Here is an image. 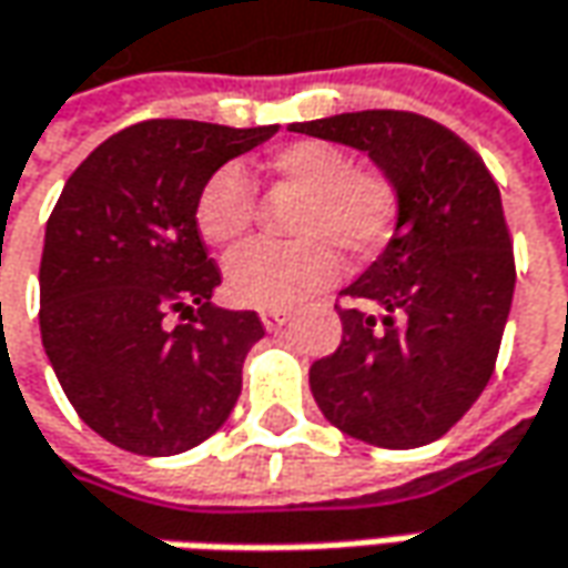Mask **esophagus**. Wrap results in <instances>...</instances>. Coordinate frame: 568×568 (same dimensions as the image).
I'll return each mask as SVG.
<instances>
[{
	"label": "esophagus",
	"mask_w": 568,
	"mask_h": 568,
	"mask_svg": "<svg viewBox=\"0 0 568 568\" xmlns=\"http://www.w3.org/2000/svg\"><path fill=\"white\" fill-rule=\"evenodd\" d=\"M258 316H262V325H265L268 332H274V328H281V325L291 322V310H262Z\"/></svg>",
	"instance_id": "esophagus-1"
}]
</instances>
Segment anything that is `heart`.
<instances>
[{
	"label": "heart",
	"instance_id": "heart-1",
	"mask_svg": "<svg viewBox=\"0 0 568 568\" xmlns=\"http://www.w3.org/2000/svg\"><path fill=\"white\" fill-rule=\"evenodd\" d=\"M274 192L294 195L287 230L300 236L287 246H252L233 255L227 291L255 310H287L335 281L339 252L366 262L392 240L402 199L376 166H351V158L328 142L284 144L262 164ZM255 224L250 176L236 164L207 176L195 202V227L207 246L233 250Z\"/></svg>",
	"mask_w": 568,
	"mask_h": 568
}]
</instances>
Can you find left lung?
Masks as SVG:
<instances>
[{
  "label": "left lung",
  "instance_id": "obj_1",
  "mask_svg": "<svg viewBox=\"0 0 568 568\" xmlns=\"http://www.w3.org/2000/svg\"><path fill=\"white\" fill-rule=\"evenodd\" d=\"M351 144L395 183V236L341 291V344L310 366L318 410L379 448L446 436L487 388L515 291L499 186L480 154L439 122L361 110L294 122Z\"/></svg>",
  "mask_w": 568,
  "mask_h": 568
}]
</instances>
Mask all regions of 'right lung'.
Returning <instances> with one entry per match:
<instances>
[{
    "label": "right lung",
    "mask_w": 568,
    "mask_h": 568,
    "mask_svg": "<svg viewBox=\"0 0 568 568\" xmlns=\"http://www.w3.org/2000/svg\"><path fill=\"white\" fill-rule=\"evenodd\" d=\"M274 132L148 120L65 180L43 236L40 338L65 398L106 443L180 455L230 417L265 328L252 310L211 303L221 272L195 202L214 170Z\"/></svg>",
    "instance_id": "1"
}]
</instances>
